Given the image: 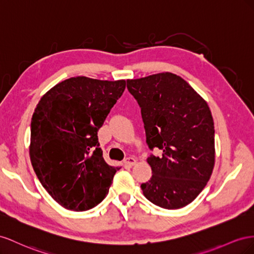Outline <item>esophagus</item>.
I'll return each instance as SVG.
<instances>
[{
	"label": "esophagus",
	"mask_w": 254,
	"mask_h": 254,
	"mask_svg": "<svg viewBox=\"0 0 254 254\" xmlns=\"http://www.w3.org/2000/svg\"><path fill=\"white\" fill-rule=\"evenodd\" d=\"M125 164L127 166H128V167H132V166H134L136 164V159L134 157H127L125 159Z\"/></svg>",
	"instance_id": "esophagus-1"
}]
</instances>
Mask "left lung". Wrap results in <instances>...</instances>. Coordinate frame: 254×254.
Returning <instances> with one entry per match:
<instances>
[{
	"instance_id": "left-lung-1",
	"label": "left lung",
	"mask_w": 254,
	"mask_h": 254,
	"mask_svg": "<svg viewBox=\"0 0 254 254\" xmlns=\"http://www.w3.org/2000/svg\"><path fill=\"white\" fill-rule=\"evenodd\" d=\"M127 83L141 110L148 147L162 153L147 158L153 176L140 186L144 197L163 208L186 206L205 187L214 168L209 107L190 84L170 72Z\"/></svg>"
}]
</instances>
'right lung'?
<instances>
[{
    "label": "right lung",
    "mask_w": 254,
    "mask_h": 254,
    "mask_svg": "<svg viewBox=\"0 0 254 254\" xmlns=\"http://www.w3.org/2000/svg\"><path fill=\"white\" fill-rule=\"evenodd\" d=\"M125 89V79L70 77L36 106L31 162L41 185L64 208L83 212L98 205L120 169L104 161L98 131Z\"/></svg>",
    "instance_id": "add662e5"
}]
</instances>
